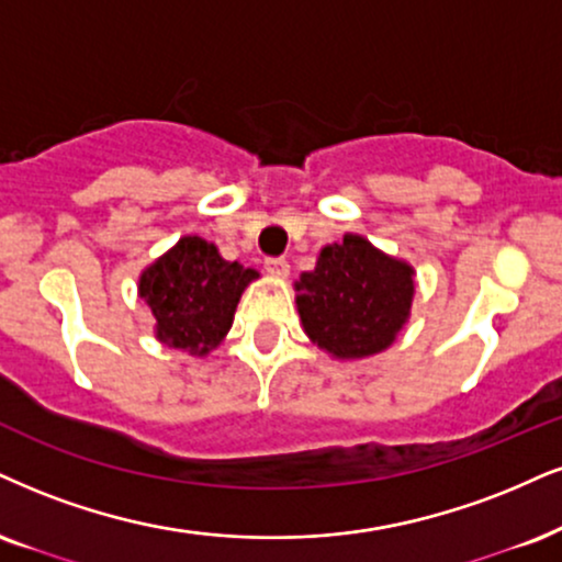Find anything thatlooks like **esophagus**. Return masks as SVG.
<instances>
[{"label":"esophagus","mask_w":562,"mask_h":562,"mask_svg":"<svg viewBox=\"0 0 562 562\" xmlns=\"http://www.w3.org/2000/svg\"><path fill=\"white\" fill-rule=\"evenodd\" d=\"M266 270L268 273L283 279V276H289V260L286 258H266Z\"/></svg>","instance_id":"esophagus-1"}]
</instances>
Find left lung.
Listing matches in <instances>:
<instances>
[{"instance_id":"8db88e82","label":"left lung","mask_w":562,"mask_h":562,"mask_svg":"<svg viewBox=\"0 0 562 562\" xmlns=\"http://www.w3.org/2000/svg\"><path fill=\"white\" fill-rule=\"evenodd\" d=\"M414 270L370 241L346 234L325 247L315 270L296 281L304 330L341 359L378 355L396 341L414 296Z\"/></svg>"}]
</instances>
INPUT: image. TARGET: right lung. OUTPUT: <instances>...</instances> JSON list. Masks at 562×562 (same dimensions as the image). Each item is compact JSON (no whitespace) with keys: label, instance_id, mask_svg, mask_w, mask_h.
I'll list each match as a JSON object with an SVG mask.
<instances>
[{"label":"right lung","instance_id":"add662e5","mask_svg":"<svg viewBox=\"0 0 562 562\" xmlns=\"http://www.w3.org/2000/svg\"><path fill=\"white\" fill-rule=\"evenodd\" d=\"M252 279L258 270L224 260L211 241L184 237L140 276V296L156 317L158 341L207 355L232 328Z\"/></svg>","mask_w":562,"mask_h":562}]
</instances>
